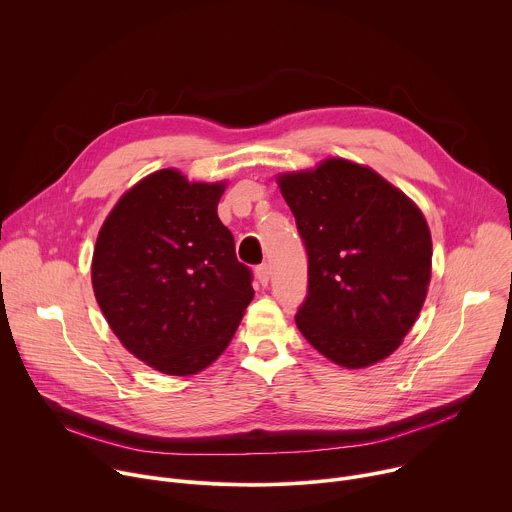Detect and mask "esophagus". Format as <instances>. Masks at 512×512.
Segmentation results:
<instances>
[{"label": "esophagus", "mask_w": 512, "mask_h": 512, "mask_svg": "<svg viewBox=\"0 0 512 512\" xmlns=\"http://www.w3.org/2000/svg\"><path fill=\"white\" fill-rule=\"evenodd\" d=\"M269 275H271V269H269V265H267V263H263V265H257V267H255V277L259 279V283H261V285H267V283H269Z\"/></svg>", "instance_id": "esophagus-1"}]
</instances>
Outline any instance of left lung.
<instances>
[{"instance_id": "left-lung-1", "label": "left lung", "mask_w": 512, "mask_h": 512, "mask_svg": "<svg viewBox=\"0 0 512 512\" xmlns=\"http://www.w3.org/2000/svg\"><path fill=\"white\" fill-rule=\"evenodd\" d=\"M277 182L308 251L300 332L346 369L387 358L427 296L431 235L421 210L375 170L340 158Z\"/></svg>"}]
</instances>
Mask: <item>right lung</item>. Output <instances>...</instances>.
Instances as JSON below:
<instances>
[{
  "mask_svg": "<svg viewBox=\"0 0 512 512\" xmlns=\"http://www.w3.org/2000/svg\"><path fill=\"white\" fill-rule=\"evenodd\" d=\"M225 182L160 170L127 190L99 231L91 279L121 344L152 369L186 377L229 346L253 275L216 214Z\"/></svg>",
  "mask_w": 512,
  "mask_h": 512,
  "instance_id": "1",
  "label": "right lung"
}]
</instances>
